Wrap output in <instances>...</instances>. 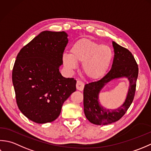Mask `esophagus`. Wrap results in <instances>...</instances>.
Wrapping results in <instances>:
<instances>
[{"instance_id": "esophagus-1", "label": "esophagus", "mask_w": 151, "mask_h": 151, "mask_svg": "<svg viewBox=\"0 0 151 151\" xmlns=\"http://www.w3.org/2000/svg\"><path fill=\"white\" fill-rule=\"evenodd\" d=\"M84 86H85V84L83 81H79H79H77L76 88H77V89H78V90H79L80 91H82L84 88Z\"/></svg>"}]
</instances>
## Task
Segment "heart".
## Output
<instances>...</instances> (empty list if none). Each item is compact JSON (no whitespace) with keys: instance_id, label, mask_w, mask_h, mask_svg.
<instances>
[{"instance_id":"1","label":"heart","mask_w":151,"mask_h":151,"mask_svg":"<svg viewBox=\"0 0 151 151\" xmlns=\"http://www.w3.org/2000/svg\"><path fill=\"white\" fill-rule=\"evenodd\" d=\"M113 51L109 45L82 38L76 41L70 50V53H64L63 63L68 70H74L77 63H83L85 75L91 79H98L106 74L111 64Z\"/></svg>"}]
</instances>
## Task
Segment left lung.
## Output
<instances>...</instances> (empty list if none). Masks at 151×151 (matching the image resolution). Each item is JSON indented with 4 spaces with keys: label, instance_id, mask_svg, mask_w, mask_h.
<instances>
[{
    "label": "left lung",
    "instance_id": "obj_1",
    "mask_svg": "<svg viewBox=\"0 0 151 151\" xmlns=\"http://www.w3.org/2000/svg\"><path fill=\"white\" fill-rule=\"evenodd\" d=\"M114 59L111 68L97 81L85 85L83 90L84 113L86 118L94 124L106 125L119 121L130 107L136 92L138 66L131 52L113 42ZM127 78L129 81L128 93L124 103L117 109L109 110L103 107L99 101V94L103 87L112 80Z\"/></svg>",
    "mask_w": 151,
    "mask_h": 151
}]
</instances>
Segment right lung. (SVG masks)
<instances>
[{"mask_svg":"<svg viewBox=\"0 0 151 151\" xmlns=\"http://www.w3.org/2000/svg\"><path fill=\"white\" fill-rule=\"evenodd\" d=\"M65 32L45 30L21 49L12 71L17 106L38 124L59 116L63 104L76 91V80L59 71L68 42Z\"/></svg>","mask_w":151,"mask_h":151,"instance_id":"right-lung-1","label":"right lung"}]
</instances>
